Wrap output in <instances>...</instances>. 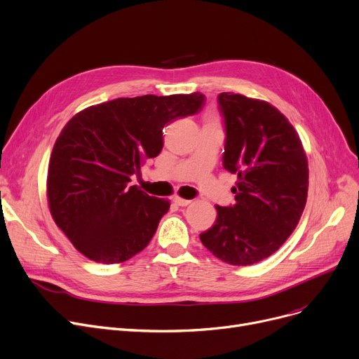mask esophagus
Here are the masks:
<instances>
[{
    "label": "esophagus",
    "mask_w": 359,
    "mask_h": 359,
    "mask_svg": "<svg viewBox=\"0 0 359 359\" xmlns=\"http://www.w3.org/2000/svg\"><path fill=\"white\" fill-rule=\"evenodd\" d=\"M173 202H175L176 205H179V206H187V205H191L192 201L183 199V198H179V196H175V198H173Z\"/></svg>",
    "instance_id": "esophagus-1"
}]
</instances>
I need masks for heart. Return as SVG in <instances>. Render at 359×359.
Returning <instances> with one entry per match:
<instances>
[{"mask_svg":"<svg viewBox=\"0 0 359 359\" xmlns=\"http://www.w3.org/2000/svg\"><path fill=\"white\" fill-rule=\"evenodd\" d=\"M211 121H214V119H211Z\"/></svg>","mask_w":359,"mask_h":359,"instance_id":"b5f03b06","label":"heart"}]
</instances>
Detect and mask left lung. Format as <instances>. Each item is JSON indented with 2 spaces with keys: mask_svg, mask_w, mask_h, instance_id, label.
Segmentation results:
<instances>
[{
  "mask_svg": "<svg viewBox=\"0 0 359 359\" xmlns=\"http://www.w3.org/2000/svg\"><path fill=\"white\" fill-rule=\"evenodd\" d=\"M224 168L237 175L236 203L217 205L201 241L215 257L248 266L273 255L295 230L309 192V161L298 132L272 104L221 93Z\"/></svg>",
  "mask_w": 359,
  "mask_h": 359,
  "instance_id": "8db88e82",
  "label": "left lung"
}]
</instances>
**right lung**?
I'll return each mask as SVG.
<instances>
[{
    "label": "right lung",
    "mask_w": 359,
    "mask_h": 359,
    "mask_svg": "<svg viewBox=\"0 0 359 359\" xmlns=\"http://www.w3.org/2000/svg\"><path fill=\"white\" fill-rule=\"evenodd\" d=\"M203 94L121 97L72 116L56 138L46 194L55 224L90 260L122 263L144 250L170 202L130 176L163 148V128L198 113Z\"/></svg>",
    "instance_id": "add662e5"
}]
</instances>
